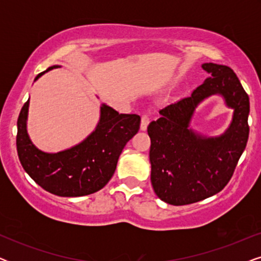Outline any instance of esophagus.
I'll return each mask as SVG.
<instances>
[{
    "mask_svg": "<svg viewBox=\"0 0 261 261\" xmlns=\"http://www.w3.org/2000/svg\"><path fill=\"white\" fill-rule=\"evenodd\" d=\"M149 123V116L147 114H145V115L141 116V123H140V129L141 130H146L147 129V126Z\"/></svg>",
    "mask_w": 261,
    "mask_h": 261,
    "instance_id": "esophagus-1",
    "label": "esophagus"
}]
</instances>
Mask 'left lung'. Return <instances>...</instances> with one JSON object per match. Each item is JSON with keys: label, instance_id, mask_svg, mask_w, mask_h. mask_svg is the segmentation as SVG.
<instances>
[{"label": "left lung", "instance_id": "obj_1", "mask_svg": "<svg viewBox=\"0 0 261 261\" xmlns=\"http://www.w3.org/2000/svg\"><path fill=\"white\" fill-rule=\"evenodd\" d=\"M209 73L189 97L165 107L148 124L153 190L172 205L199 202L220 192L233 176L248 140L249 98L229 66L202 64ZM213 94L222 95L234 110L227 130L208 138L190 128L194 109Z\"/></svg>", "mask_w": 261, "mask_h": 261}]
</instances>
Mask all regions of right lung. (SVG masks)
<instances>
[{
	"label": "right lung",
	"instance_id": "right-lung-1",
	"mask_svg": "<svg viewBox=\"0 0 261 261\" xmlns=\"http://www.w3.org/2000/svg\"><path fill=\"white\" fill-rule=\"evenodd\" d=\"M53 65L39 73L35 81ZM30 99L17 119L16 148L23 170L35 183L62 197H80L101 190L115 172L117 160L128 141L140 128L137 114H119L102 105L99 122L87 139L73 147L57 153L39 149L27 133Z\"/></svg>",
	"mask_w": 261,
	"mask_h": 261
}]
</instances>
